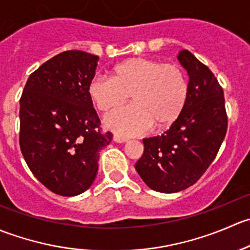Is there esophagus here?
I'll use <instances>...</instances> for the list:
<instances>
[{
  "label": "esophagus",
  "mask_w": 250,
  "mask_h": 250,
  "mask_svg": "<svg viewBox=\"0 0 250 250\" xmlns=\"http://www.w3.org/2000/svg\"><path fill=\"white\" fill-rule=\"evenodd\" d=\"M127 140H128L127 138L123 137V135H118V134L113 135V141H115V143L122 144V143H125V141H127Z\"/></svg>",
  "instance_id": "obj_1"
}]
</instances>
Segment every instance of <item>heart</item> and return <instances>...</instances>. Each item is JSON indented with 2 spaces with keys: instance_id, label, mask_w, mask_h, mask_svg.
Here are the masks:
<instances>
[{
  "instance_id": "b5f03b06",
  "label": "heart",
  "mask_w": 250,
  "mask_h": 250,
  "mask_svg": "<svg viewBox=\"0 0 250 250\" xmlns=\"http://www.w3.org/2000/svg\"><path fill=\"white\" fill-rule=\"evenodd\" d=\"M87 92L93 105L103 112L132 95L134 104L111 111L104 125L122 135H140L153 125L166 128L178 120L188 100V82L178 65L130 58L113 67L112 77H93Z\"/></svg>"
}]
</instances>
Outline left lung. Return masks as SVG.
<instances>
[{
  "label": "left lung",
  "mask_w": 250,
  "mask_h": 250,
  "mask_svg": "<svg viewBox=\"0 0 250 250\" xmlns=\"http://www.w3.org/2000/svg\"><path fill=\"white\" fill-rule=\"evenodd\" d=\"M178 60L188 75V94L178 120L162 135L143 139L135 169L151 190L174 193L193 185L210 166L228 129L223 88L188 50Z\"/></svg>",
  "instance_id": "8db88e82"
}]
</instances>
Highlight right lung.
I'll use <instances>...</instances> for the list:
<instances>
[{"instance_id": "obj_1", "label": "right lung", "mask_w": 250, "mask_h": 250, "mask_svg": "<svg viewBox=\"0 0 250 250\" xmlns=\"http://www.w3.org/2000/svg\"><path fill=\"white\" fill-rule=\"evenodd\" d=\"M99 57L66 50L30 75L20 98L21 153L40 183L60 196H77L98 173L99 151L112 140L87 88Z\"/></svg>"}]
</instances>
